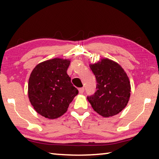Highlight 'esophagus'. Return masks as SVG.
Here are the masks:
<instances>
[{
	"instance_id": "34e87169",
	"label": "esophagus",
	"mask_w": 159,
	"mask_h": 159,
	"mask_svg": "<svg viewBox=\"0 0 159 159\" xmlns=\"http://www.w3.org/2000/svg\"><path fill=\"white\" fill-rule=\"evenodd\" d=\"M79 93L83 94V93H84L85 89H84V88H79Z\"/></svg>"
}]
</instances>
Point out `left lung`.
Wrapping results in <instances>:
<instances>
[{
  "instance_id": "1",
  "label": "left lung",
  "mask_w": 159,
  "mask_h": 159,
  "mask_svg": "<svg viewBox=\"0 0 159 159\" xmlns=\"http://www.w3.org/2000/svg\"><path fill=\"white\" fill-rule=\"evenodd\" d=\"M97 80V91L87 99L94 111L108 118L118 114L127 106L130 83L121 66L108 58L90 64Z\"/></svg>"
}]
</instances>
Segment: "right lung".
<instances>
[{"instance_id":"add662e5","label":"right lung","mask_w":159,"mask_h":159,"mask_svg":"<svg viewBox=\"0 0 159 159\" xmlns=\"http://www.w3.org/2000/svg\"><path fill=\"white\" fill-rule=\"evenodd\" d=\"M69 59L54 58L39 63L29 76L28 96L38 114L55 119L66 112L79 93L66 73Z\"/></svg>"}]
</instances>
